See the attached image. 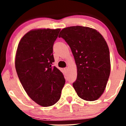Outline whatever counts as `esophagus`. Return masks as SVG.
Returning <instances> with one entry per match:
<instances>
[{
  "label": "esophagus",
  "instance_id": "34e87169",
  "mask_svg": "<svg viewBox=\"0 0 126 126\" xmlns=\"http://www.w3.org/2000/svg\"><path fill=\"white\" fill-rule=\"evenodd\" d=\"M64 70H66V71H67V70H68V67H66V68H64Z\"/></svg>",
  "mask_w": 126,
  "mask_h": 126
}]
</instances>
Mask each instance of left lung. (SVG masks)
<instances>
[{
    "instance_id": "left-lung-1",
    "label": "left lung",
    "mask_w": 126,
    "mask_h": 126,
    "mask_svg": "<svg viewBox=\"0 0 126 126\" xmlns=\"http://www.w3.org/2000/svg\"><path fill=\"white\" fill-rule=\"evenodd\" d=\"M62 37L70 47L77 66V79L73 86L78 96L88 101L103 94L110 74V57L108 45L93 28L73 26L63 28Z\"/></svg>"
}]
</instances>
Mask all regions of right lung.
Masks as SVG:
<instances>
[{
    "label": "right lung",
    "mask_w": 126,
    "mask_h": 126,
    "mask_svg": "<svg viewBox=\"0 0 126 126\" xmlns=\"http://www.w3.org/2000/svg\"><path fill=\"white\" fill-rule=\"evenodd\" d=\"M60 29L31 30L19 43L15 68L25 92L42 107L53 105L60 99L65 83L63 73L55 66L53 47Z\"/></svg>",
    "instance_id": "1"
}]
</instances>
